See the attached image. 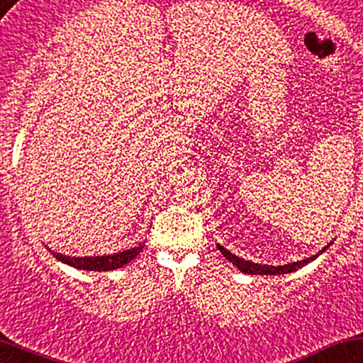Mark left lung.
I'll use <instances>...</instances> for the list:
<instances>
[{"label": "left lung", "instance_id": "left-lung-1", "mask_svg": "<svg viewBox=\"0 0 363 363\" xmlns=\"http://www.w3.org/2000/svg\"><path fill=\"white\" fill-rule=\"evenodd\" d=\"M331 243H329V245H331ZM329 245H325L323 250H319L315 255H312V257H307V259H303V260H296V262H290V264H283V266H269V264H257V262H252V260H245V259L238 257V255L231 254V252L228 250V248H225L223 245H219V243H216V247L219 248V252H221V254L225 255V257L230 260V262L233 264V266L238 267L240 271L245 272V274H260V276L290 274V272H295L296 269H302V267L307 266L308 262H312V260H315L320 254H324V252L329 248Z\"/></svg>", "mask_w": 363, "mask_h": 363}]
</instances>
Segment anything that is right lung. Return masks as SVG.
Returning <instances> with one entry per match:
<instances>
[{
	"mask_svg": "<svg viewBox=\"0 0 363 363\" xmlns=\"http://www.w3.org/2000/svg\"><path fill=\"white\" fill-rule=\"evenodd\" d=\"M144 248V243H140L138 247L128 248V250L116 252V254L109 255H91V257H72V255L58 254V252L50 250L60 262L68 264V266L75 267V269H84V271H115L120 267L127 266L128 262H132L138 254Z\"/></svg>",
	"mask_w": 363,
	"mask_h": 363,
	"instance_id": "right-lung-1",
	"label": "right lung"
}]
</instances>
